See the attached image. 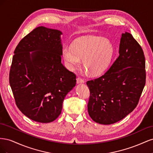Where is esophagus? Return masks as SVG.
<instances>
[{
	"label": "esophagus",
	"instance_id": "1",
	"mask_svg": "<svg viewBox=\"0 0 153 153\" xmlns=\"http://www.w3.org/2000/svg\"><path fill=\"white\" fill-rule=\"evenodd\" d=\"M76 83H77L78 84H84V80L82 79L81 78H80V77H78V78H76Z\"/></svg>",
	"mask_w": 153,
	"mask_h": 153
}]
</instances>
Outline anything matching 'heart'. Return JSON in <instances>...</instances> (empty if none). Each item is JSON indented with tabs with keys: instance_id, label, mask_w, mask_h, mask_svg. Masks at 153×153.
I'll return each instance as SVG.
<instances>
[{
	"instance_id": "heart-1",
	"label": "heart",
	"mask_w": 153,
	"mask_h": 153,
	"mask_svg": "<svg viewBox=\"0 0 153 153\" xmlns=\"http://www.w3.org/2000/svg\"><path fill=\"white\" fill-rule=\"evenodd\" d=\"M114 53L110 41L98 36H88L78 39L72 46H64L62 57L67 68L73 69L83 59L84 66L92 75L102 73L108 67Z\"/></svg>"
}]
</instances>
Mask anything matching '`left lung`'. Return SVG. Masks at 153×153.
Here are the masks:
<instances>
[{
	"label": "left lung",
	"instance_id": "8db88e82",
	"mask_svg": "<svg viewBox=\"0 0 153 153\" xmlns=\"http://www.w3.org/2000/svg\"><path fill=\"white\" fill-rule=\"evenodd\" d=\"M119 55L103 76L87 81L88 113L97 123L121 121L137 106L146 84L143 52L129 32L121 35Z\"/></svg>",
	"mask_w": 153,
	"mask_h": 153
}]
</instances>
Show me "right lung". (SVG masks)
Wrapping results in <instances>:
<instances>
[{
	"instance_id": "add662e5",
	"label": "right lung",
	"mask_w": 153,
	"mask_h": 153,
	"mask_svg": "<svg viewBox=\"0 0 153 153\" xmlns=\"http://www.w3.org/2000/svg\"><path fill=\"white\" fill-rule=\"evenodd\" d=\"M62 32L43 26L23 38L14 52L10 84L18 108L34 121L48 123L61 114L76 75L61 63Z\"/></svg>"
}]
</instances>
